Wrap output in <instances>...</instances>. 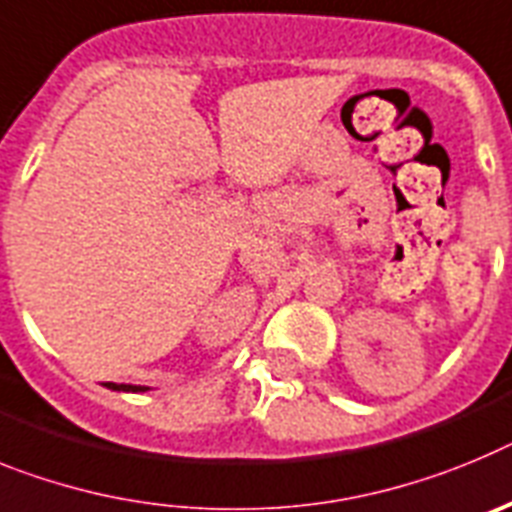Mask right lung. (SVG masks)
I'll use <instances>...</instances> for the list:
<instances>
[{"instance_id":"right-lung-1","label":"right lung","mask_w":512,"mask_h":512,"mask_svg":"<svg viewBox=\"0 0 512 512\" xmlns=\"http://www.w3.org/2000/svg\"><path fill=\"white\" fill-rule=\"evenodd\" d=\"M105 386L118 391H146V386H131V384H105Z\"/></svg>"}]
</instances>
